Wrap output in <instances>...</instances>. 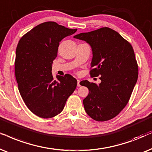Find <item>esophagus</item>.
I'll return each mask as SVG.
<instances>
[{
  "instance_id": "esophagus-1",
  "label": "esophagus",
  "mask_w": 152,
  "mask_h": 152,
  "mask_svg": "<svg viewBox=\"0 0 152 152\" xmlns=\"http://www.w3.org/2000/svg\"><path fill=\"white\" fill-rule=\"evenodd\" d=\"M80 80H77V86H78V87L81 86H80Z\"/></svg>"
}]
</instances>
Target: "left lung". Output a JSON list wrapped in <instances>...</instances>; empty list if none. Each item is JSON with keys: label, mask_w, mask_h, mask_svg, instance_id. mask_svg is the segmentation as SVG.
Segmentation results:
<instances>
[{"label": "left lung", "mask_w": 152, "mask_h": 152, "mask_svg": "<svg viewBox=\"0 0 152 152\" xmlns=\"http://www.w3.org/2000/svg\"><path fill=\"white\" fill-rule=\"evenodd\" d=\"M86 41L92 50L90 75L99 76L101 83H80L88 88L83 99L85 110L98 122L114 118L128 104L138 76L134 50L118 32L104 27L75 35Z\"/></svg>", "instance_id": "1"}]
</instances>
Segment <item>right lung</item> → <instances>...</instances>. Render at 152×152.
Returning <instances> with one entry per match:
<instances>
[{
  "label": "right lung",
  "instance_id": "right-lung-1",
  "mask_svg": "<svg viewBox=\"0 0 152 152\" xmlns=\"http://www.w3.org/2000/svg\"><path fill=\"white\" fill-rule=\"evenodd\" d=\"M76 30L47 21L19 40L15 62L16 79L26 106L38 117L51 118L61 113L76 88L77 80L72 76H57L56 80L51 72L60 42Z\"/></svg>",
  "mask_w": 152,
  "mask_h": 152
}]
</instances>
